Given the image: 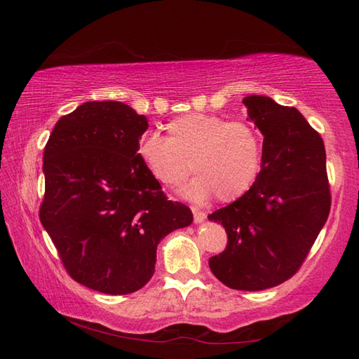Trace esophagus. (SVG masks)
<instances>
[{"label":"esophagus","mask_w":359,"mask_h":359,"mask_svg":"<svg viewBox=\"0 0 359 359\" xmlns=\"http://www.w3.org/2000/svg\"><path fill=\"white\" fill-rule=\"evenodd\" d=\"M193 216H194V222L201 224V222H203L205 217H207V212L197 210V208H193Z\"/></svg>","instance_id":"obj_1"}]
</instances>
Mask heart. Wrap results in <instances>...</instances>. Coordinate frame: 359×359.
Returning a JSON list of instances; mask_svg holds the SVG:
<instances>
[{
	"label": "heart",
	"mask_w": 359,
	"mask_h": 359,
	"mask_svg": "<svg viewBox=\"0 0 359 359\" xmlns=\"http://www.w3.org/2000/svg\"><path fill=\"white\" fill-rule=\"evenodd\" d=\"M165 129L166 137L144 134L137 143V156L160 185L179 187L191 166L196 177L187 194L197 201L212 194L219 202H233L253 187L262 142L248 121L189 112Z\"/></svg>",
	"instance_id": "b5f03b06"
}]
</instances>
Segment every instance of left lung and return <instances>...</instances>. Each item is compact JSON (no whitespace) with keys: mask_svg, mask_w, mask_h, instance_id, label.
<instances>
[{"mask_svg":"<svg viewBox=\"0 0 359 359\" xmlns=\"http://www.w3.org/2000/svg\"><path fill=\"white\" fill-rule=\"evenodd\" d=\"M261 129L262 170L238 201L208 216L228 242L210 257L212 274L234 290L276 287L301 269L330 212L324 142L296 108L270 97L243 98Z\"/></svg>","mask_w":359,"mask_h":359,"instance_id":"1","label":"left lung"}]
</instances>
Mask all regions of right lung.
Masks as SVG:
<instances>
[{
  "label": "right lung",
  "instance_id": "1",
  "mask_svg": "<svg viewBox=\"0 0 359 359\" xmlns=\"http://www.w3.org/2000/svg\"><path fill=\"white\" fill-rule=\"evenodd\" d=\"M147 129L131 106L86 102L57 121L44 147L40 220L69 276L95 292L140 290L158 242L193 222L137 156Z\"/></svg>",
  "mask_w": 359,
  "mask_h": 359
}]
</instances>
